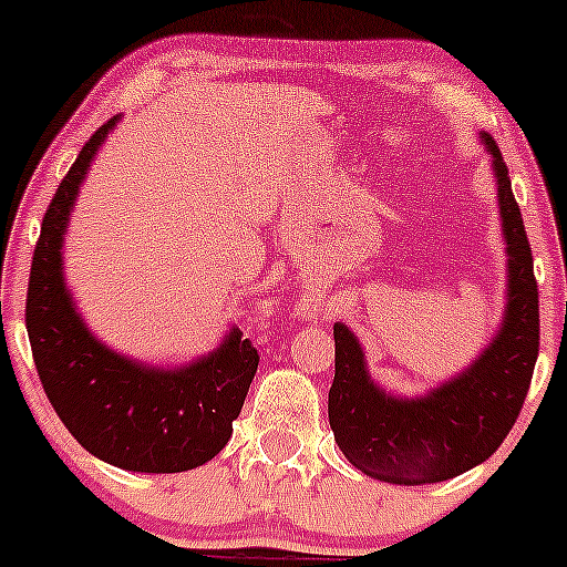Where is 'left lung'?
<instances>
[{
	"instance_id": "left-lung-1",
	"label": "left lung",
	"mask_w": 567,
	"mask_h": 567,
	"mask_svg": "<svg viewBox=\"0 0 567 567\" xmlns=\"http://www.w3.org/2000/svg\"><path fill=\"white\" fill-rule=\"evenodd\" d=\"M498 186L506 243V303L491 343L470 368L419 396H400L368 373L365 351L333 324L336 379L328 419L354 470L389 485H434L474 470L498 451L523 410L538 360V285L509 171L496 141L480 133Z\"/></svg>"
}]
</instances>
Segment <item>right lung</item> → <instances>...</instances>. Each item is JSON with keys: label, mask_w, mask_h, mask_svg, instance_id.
<instances>
[{"label": "right lung", "mask_w": 567, "mask_h": 567, "mask_svg": "<svg viewBox=\"0 0 567 567\" xmlns=\"http://www.w3.org/2000/svg\"><path fill=\"white\" fill-rule=\"evenodd\" d=\"M122 116L84 143L42 218L25 296V328L44 394L84 451L127 472L197 470L224 451L245 405L258 351L237 328L178 368L143 365L90 333L63 277V243L97 148Z\"/></svg>", "instance_id": "add662e5"}]
</instances>
